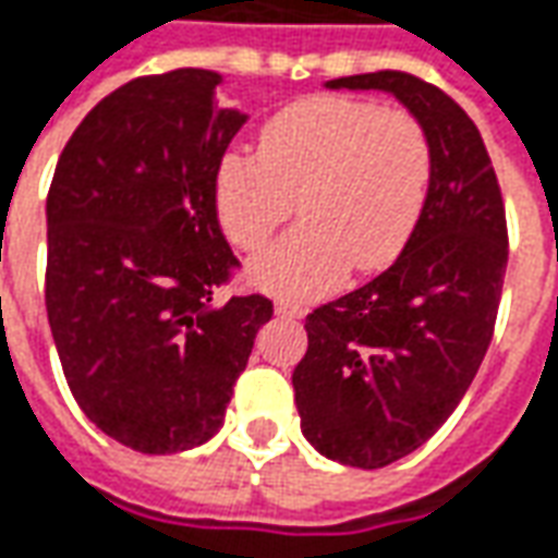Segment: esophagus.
<instances>
[{
  "mask_svg": "<svg viewBox=\"0 0 558 558\" xmlns=\"http://www.w3.org/2000/svg\"><path fill=\"white\" fill-rule=\"evenodd\" d=\"M276 316H286V318H303L306 316V310L303 306H298V303H288V301H276Z\"/></svg>",
  "mask_w": 558,
  "mask_h": 558,
  "instance_id": "1",
  "label": "esophagus"
}]
</instances>
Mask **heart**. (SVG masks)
Wrapping results in <instances>:
<instances>
[{
	"instance_id": "1",
	"label": "heart",
	"mask_w": 558,
	"mask_h": 558,
	"mask_svg": "<svg viewBox=\"0 0 558 558\" xmlns=\"http://www.w3.org/2000/svg\"><path fill=\"white\" fill-rule=\"evenodd\" d=\"M432 184V142L413 114L349 96H313L260 130L257 157L228 155L215 206L228 240L257 252L294 213L303 225L248 264L291 301L337 291L345 272L389 267L413 236Z\"/></svg>"
}]
</instances>
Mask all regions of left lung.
<instances>
[{
  "mask_svg": "<svg viewBox=\"0 0 558 558\" xmlns=\"http://www.w3.org/2000/svg\"><path fill=\"white\" fill-rule=\"evenodd\" d=\"M325 87L391 94L432 142L413 236L374 282L306 316L310 349L291 374L303 437L374 471L422 447L477 376L505 286V203L477 124L440 87L407 72Z\"/></svg>",
  "mask_w": 558,
  "mask_h": 558,
  "instance_id": "left-lung-1",
  "label": "left lung"
}]
</instances>
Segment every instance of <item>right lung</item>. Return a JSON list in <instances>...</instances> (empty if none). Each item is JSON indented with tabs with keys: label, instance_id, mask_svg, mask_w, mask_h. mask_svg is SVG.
<instances>
[{
	"label": "right lung",
	"instance_id": "obj_1",
	"mask_svg": "<svg viewBox=\"0 0 558 558\" xmlns=\"http://www.w3.org/2000/svg\"><path fill=\"white\" fill-rule=\"evenodd\" d=\"M213 69L118 87L66 142L48 191L45 306L84 416L167 456L225 425L260 294L215 301L236 257L218 228V167L248 114L221 109Z\"/></svg>",
	"mask_w": 558,
	"mask_h": 558
}]
</instances>
